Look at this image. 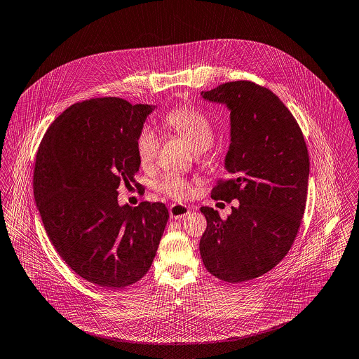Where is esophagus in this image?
Returning <instances> with one entry per match:
<instances>
[{
  "label": "esophagus",
  "mask_w": 359,
  "mask_h": 359,
  "mask_svg": "<svg viewBox=\"0 0 359 359\" xmlns=\"http://www.w3.org/2000/svg\"><path fill=\"white\" fill-rule=\"evenodd\" d=\"M168 212L172 219H180L187 217L191 212V208L182 203H172L168 208Z\"/></svg>",
  "instance_id": "obj_1"
}]
</instances>
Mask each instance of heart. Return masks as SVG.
Instances as JSON below:
<instances>
[{"mask_svg": "<svg viewBox=\"0 0 359 359\" xmlns=\"http://www.w3.org/2000/svg\"><path fill=\"white\" fill-rule=\"evenodd\" d=\"M164 123L185 140L195 151L208 149L214 141V128L211 121L200 109L191 105H178L164 115ZM159 138L156 133L144 128L135 140V152L142 168H151L159 154ZM158 191L171 198H187L192 194L191 184L178 174H165L158 182Z\"/></svg>", "mask_w": 359, "mask_h": 359, "instance_id": "obj_1", "label": "heart"}]
</instances>
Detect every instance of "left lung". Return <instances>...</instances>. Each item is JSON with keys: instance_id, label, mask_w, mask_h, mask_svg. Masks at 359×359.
Returning <instances> with one entry per match:
<instances>
[{"instance_id": "left-lung-1", "label": "left lung", "mask_w": 359, "mask_h": 359, "mask_svg": "<svg viewBox=\"0 0 359 359\" xmlns=\"http://www.w3.org/2000/svg\"><path fill=\"white\" fill-rule=\"evenodd\" d=\"M230 109L231 138L214 200H238L222 219L201 207L207 229L200 238L205 269L230 284L254 280L284 259L294 244L307 200L310 159L294 115L271 90L236 81L201 92Z\"/></svg>"}]
</instances>
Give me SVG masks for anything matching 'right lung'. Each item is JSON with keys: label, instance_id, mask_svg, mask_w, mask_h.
<instances>
[{"label": "right lung", "instance_id": "1", "mask_svg": "<svg viewBox=\"0 0 359 359\" xmlns=\"http://www.w3.org/2000/svg\"><path fill=\"white\" fill-rule=\"evenodd\" d=\"M152 109L119 97L76 102L36 151L34 197L48 237L68 267L102 288H126L148 273L168 221L161 201L118 204L121 185L141 188L135 140Z\"/></svg>", "mask_w": 359, "mask_h": 359}]
</instances>
